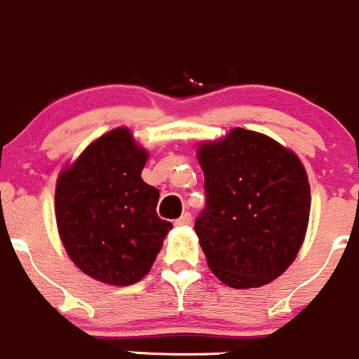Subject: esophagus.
<instances>
[{
  "instance_id": "esophagus-1",
  "label": "esophagus",
  "mask_w": 359,
  "mask_h": 359,
  "mask_svg": "<svg viewBox=\"0 0 359 359\" xmlns=\"http://www.w3.org/2000/svg\"><path fill=\"white\" fill-rule=\"evenodd\" d=\"M174 224H176V226H190V224H192V213L185 212L182 217H180V219L176 220V222H174Z\"/></svg>"
}]
</instances>
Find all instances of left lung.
<instances>
[{"mask_svg": "<svg viewBox=\"0 0 359 359\" xmlns=\"http://www.w3.org/2000/svg\"><path fill=\"white\" fill-rule=\"evenodd\" d=\"M206 206L196 219L210 269L231 288H258L292 265L306 235L310 183L294 151L233 128L197 149Z\"/></svg>", "mask_w": 359, "mask_h": 359, "instance_id": "8db88e82", "label": "left lung"}]
</instances>
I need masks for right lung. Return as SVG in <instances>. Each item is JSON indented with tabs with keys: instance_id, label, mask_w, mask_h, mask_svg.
Here are the masks:
<instances>
[{
	"instance_id": "1",
	"label": "right lung",
	"mask_w": 359,
	"mask_h": 359,
	"mask_svg": "<svg viewBox=\"0 0 359 359\" xmlns=\"http://www.w3.org/2000/svg\"><path fill=\"white\" fill-rule=\"evenodd\" d=\"M147 151L128 128L90 144L58 176L55 217L69 258L81 272L128 287L149 272L170 222L156 213L158 192L140 174Z\"/></svg>"
}]
</instances>
